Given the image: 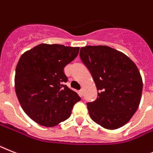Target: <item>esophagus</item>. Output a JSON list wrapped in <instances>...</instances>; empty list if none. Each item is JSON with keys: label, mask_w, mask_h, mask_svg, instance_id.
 <instances>
[{"label": "esophagus", "mask_w": 153, "mask_h": 153, "mask_svg": "<svg viewBox=\"0 0 153 153\" xmlns=\"http://www.w3.org/2000/svg\"><path fill=\"white\" fill-rule=\"evenodd\" d=\"M79 95H80L81 97H82L83 96V89H81V90H79Z\"/></svg>", "instance_id": "obj_1"}]
</instances>
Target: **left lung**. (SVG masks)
Wrapping results in <instances>:
<instances>
[{"instance_id":"left-lung-1","label":"left lung","mask_w":153,"mask_h":153,"mask_svg":"<svg viewBox=\"0 0 153 153\" xmlns=\"http://www.w3.org/2000/svg\"><path fill=\"white\" fill-rule=\"evenodd\" d=\"M80 57L99 91L96 100L87 103L92 120L114 130L131 120L138 110L143 82L133 61L124 53L107 46H87Z\"/></svg>"}]
</instances>
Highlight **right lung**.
Wrapping results in <instances>:
<instances>
[{
    "instance_id": "obj_1",
    "label": "right lung",
    "mask_w": 153,
    "mask_h": 153,
    "mask_svg": "<svg viewBox=\"0 0 153 153\" xmlns=\"http://www.w3.org/2000/svg\"><path fill=\"white\" fill-rule=\"evenodd\" d=\"M79 47L41 43L21 56L16 66L15 88L25 114L37 124L54 127L67 120L81 100L65 85L64 68L78 56Z\"/></svg>"
}]
</instances>
